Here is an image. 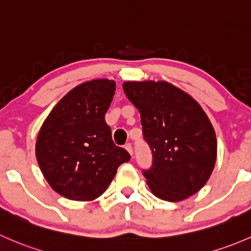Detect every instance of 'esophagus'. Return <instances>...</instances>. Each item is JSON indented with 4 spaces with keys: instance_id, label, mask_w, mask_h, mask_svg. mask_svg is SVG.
<instances>
[{
    "instance_id": "esophagus-1",
    "label": "esophagus",
    "mask_w": 251,
    "mask_h": 251,
    "mask_svg": "<svg viewBox=\"0 0 251 251\" xmlns=\"http://www.w3.org/2000/svg\"><path fill=\"white\" fill-rule=\"evenodd\" d=\"M125 149L127 150V151L130 152L131 155H133V148H132V146H131V143H127V144H125Z\"/></svg>"
}]
</instances>
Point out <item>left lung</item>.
I'll list each match as a JSON object with an SVG mask.
<instances>
[{
    "label": "left lung",
    "mask_w": 251,
    "mask_h": 251,
    "mask_svg": "<svg viewBox=\"0 0 251 251\" xmlns=\"http://www.w3.org/2000/svg\"><path fill=\"white\" fill-rule=\"evenodd\" d=\"M124 91L141 113L151 166L142 170L155 196L176 202L207 183L216 160V137L201 105L166 81H127Z\"/></svg>",
    "instance_id": "left-lung-1"
}]
</instances>
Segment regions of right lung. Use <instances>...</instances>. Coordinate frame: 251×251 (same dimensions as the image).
<instances>
[{
	"label": "right lung",
	"mask_w": 251,
	"mask_h": 251,
	"mask_svg": "<svg viewBox=\"0 0 251 251\" xmlns=\"http://www.w3.org/2000/svg\"><path fill=\"white\" fill-rule=\"evenodd\" d=\"M115 92L108 79L86 81L71 90L44 121L36 156L44 178L57 194L73 201L101 196L119 166L130 161L115 146L104 119Z\"/></svg>",
	"instance_id": "add662e5"
}]
</instances>
